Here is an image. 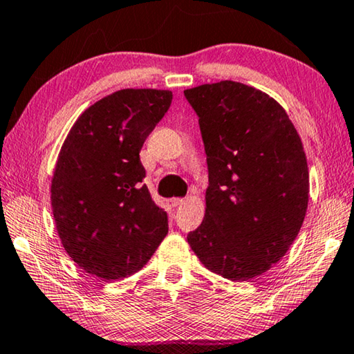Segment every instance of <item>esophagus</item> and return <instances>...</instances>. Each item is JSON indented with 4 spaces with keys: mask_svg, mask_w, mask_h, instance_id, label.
<instances>
[{
    "mask_svg": "<svg viewBox=\"0 0 354 354\" xmlns=\"http://www.w3.org/2000/svg\"><path fill=\"white\" fill-rule=\"evenodd\" d=\"M183 203V198H168L167 200V206L170 207H176Z\"/></svg>",
    "mask_w": 354,
    "mask_h": 354,
    "instance_id": "obj_1",
    "label": "esophagus"
}]
</instances>
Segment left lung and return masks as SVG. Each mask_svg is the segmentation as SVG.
Here are the masks:
<instances>
[{
  "label": "left lung",
  "mask_w": 354,
  "mask_h": 354,
  "mask_svg": "<svg viewBox=\"0 0 354 354\" xmlns=\"http://www.w3.org/2000/svg\"><path fill=\"white\" fill-rule=\"evenodd\" d=\"M184 96L198 115L209 170L205 218L187 243L217 276H261L287 254L306 217L299 133L276 99L244 83H206Z\"/></svg>",
  "instance_id": "left-lung-1"
}]
</instances>
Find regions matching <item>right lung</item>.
<instances>
[{
    "mask_svg": "<svg viewBox=\"0 0 354 354\" xmlns=\"http://www.w3.org/2000/svg\"><path fill=\"white\" fill-rule=\"evenodd\" d=\"M171 97L153 88L111 93L77 118L61 147L50 187L56 232L91 276L138 272L167 236V212L142 184L140 149Z\"/></svg>",
    "mask_w": 354,
    "mask_h": 354,
    "instance_id": "right-lung-1",
    "label": "right lung"
}]
</instances>
